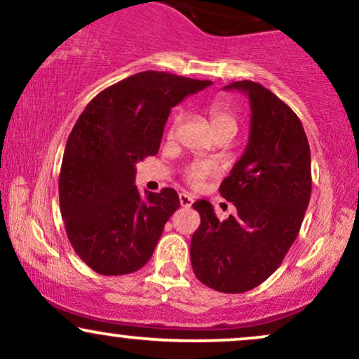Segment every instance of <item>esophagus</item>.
<instances>
[{"label":"esophagus","mask_w":359,"mask_h":359,"mask_svg":"<svg viewBox=\"0 0 359 359\" xmlns=\"http://www.w3.org/2000/svg\"><path fill=\"white\" fill-rule=\"evenodd\" d=\"M179 201H180V204L184 205V208H189V205H191V204L194 203L192 197L187 196V194H185V192H180V194H179Z\"/></svg>","instance_id":"esophagus-1"}]
</instances>
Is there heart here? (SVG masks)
Here are the masks:
<instances>
[{
  "instance_id": "b5f03b06",
  "label": "heart",
  "mask_w": 359,
  "mask_h": 359,
  "mask_svg": "<svg viewBox=\"0 0 359 359\" xmlns=\"http://www.w3.org/2000/svg\"><path fill=\"white\" fill-rule=\"evenodd\" d=\"M208 113H209V119H211V126L214 130V133H219V131H224V130H229V131H234L236 133V118H234L233 111L228 108L226 104H222V102H211L208 108ZM180 123V113L175 114L174 121H172L170 125V130H168V137L174 138L175 137V131H177V126H179ZM216 174V165L211 162H203V160H197V162H192L189 163L187 167L184 168V180L185 184L191 185V187H197L203 180L208 179V177H211Z\"/></svg>"
}]
</instances>
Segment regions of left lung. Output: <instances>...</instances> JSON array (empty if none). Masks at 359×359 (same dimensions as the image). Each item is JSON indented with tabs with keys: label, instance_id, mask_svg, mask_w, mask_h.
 Wrapping results in <instances>:
<instances>
[{
	"label": "left lung",
	"instance_id": "left-lung-1",
	"mask_svg": "<svg viewBox=\"0 0 359 359\" xmlns=\"http://www.w3.org/2000/svg\"><path fill=\"white\" fill-rule=\"evenodd\" d=\"M226 89L243 90L251 106L248 145L219 187L238 214L219 221L209 201L192 204L201 226L191 263L204 285L241 294L265 282L297 238L311 201V148L297 114L270 89L253 81Z\"/></svg>",
	"mask_w": 359,
	"mask_h": 359
}]
</instances>
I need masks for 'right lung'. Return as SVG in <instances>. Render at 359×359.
I'll return each mask as SVG.
<instances>
[{
    "mask_svg": "<svg viewBox=\"0 0 359 359\" xmlns=\"http://www.w3.org/2000/svg\"><path fill=\"white\" fill-rule=\"evenodd\" d=\"M209 84L138 72L101 90L74 125L60 167V214L74 251L96 273H133L154 255L180 201L170 187L140 196L135 163L158 154L170 109Z\"/></svg>",
    "mask_w": 359,
    "mask_h": 359,
    "instance_id": "right-lung-1",
    "label": "right lung"
}]
</instances>
